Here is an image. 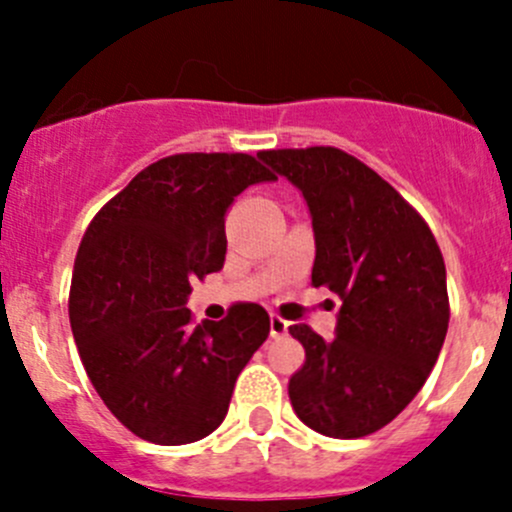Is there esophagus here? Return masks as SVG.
I'll return each instance as SVG.
<instances>
[{"label": "esophagus", "instance_id": "obj_1", "mask_svg": "<svg viewBox=\"0 0 512 512\" xmlns=\"http://www.w3.org/2000/svg\"><path fill=\"white\" fill-rule=\"evenodd\" d=\"M287 332H289L287 319H282L280 314H272V317H270V334H272V337H285Z\"/></svg>", "mask_w": 512, "mask_h": 512}]
</instances>
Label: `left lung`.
Listing matches in <instances>:
<instances>
[{
  "label": "left lung",
  "instance_id": "1",
  "mask_svg": "<svg viewBox=\"0 0 512 512\" xmlns=\"http://www.w3.org/2000/svg\"><path fill=\"white\" fill-rule=\"evenodd\" d=\"M260 158L302 190L317 245L312 285L342 299L332 342L289 327L304 347L292 409L324 436H369L411 404L441 354L451 307L438 242L379 173L339 148Z\"/></svg>",
  "mask_w": 512,
  "mask_h": 512
}]
</instances>
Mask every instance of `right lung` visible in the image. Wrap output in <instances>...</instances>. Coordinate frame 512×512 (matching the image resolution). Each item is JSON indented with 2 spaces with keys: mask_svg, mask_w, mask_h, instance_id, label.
Segmentation results:
<instances>
[{
  "mask_svg": "<svg viewBox=\"0 0 512 512\" xmlns=\"http://www.w3.org/2000/svg\"><path fill=\"white\" fill-rule=\"evenodd\" d=\"M262 180L275 175L247 153H175L143 168L86 227L71 332L103 404L143 441L183 446L213 433L270 334L255 302L203 324L185 307L195 277L223 270L227 208Z\"/></svg>",
  "mask_w": 512,
  "mask_h": 512,
  "instance_id": "obj_1",
  "label": "right lung"
}]
</instances>
